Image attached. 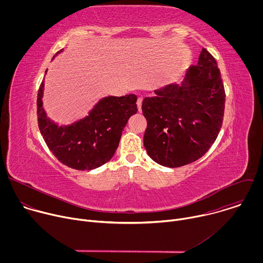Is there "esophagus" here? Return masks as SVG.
Masks as SVG:
<instances>
[{
  "instance_id": "1",
  "label": "esophagus",
  "mask_w": 263,
  "mask_h": 263,
  "mask_svg": "<svg viewBox=\"0 0 263 263\" xmlns=\"http://www.w3.org/2000/svg\"><path fill=\"white\" fill-rule=\"evenodd\" d=\"M136 104H137V107H138V111H141V104H142V98H141V97H139V98L137 99Z\"/></svg>"
}]
</instances>
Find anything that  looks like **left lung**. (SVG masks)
I'll return each instance as SVG.
<instances>
[{
	"instance_id": "obj_1",
	"label": "left lung",
	"mask_w": 263,
	"mask_h": 263,
	"mask_svg": "<svg viewBox=\"0 0 263 263\" xmlns=\"http://www.w3.org/2000/svg\"><path fill=\"white\" fill-rule=\"evenodd\" d=\"M142 101L147 155L166 167L201 158L215 141L224 111L223 83L215 58L202 49L182 85L170 84Z\"/></svg>"
}]
</instances>
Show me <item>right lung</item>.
<instances>
[{"label":"right lung","mask_w":263,"mask_h":263,"mask_svg":"<svg viewBox=\"0 0 263 263\" xmlns=\"http://www.w3.org/2000/svg\"><path fill=\"white\" fill-rule=\"evenodd\" d=\"M43 88L44 82L37 93V121L53 155L64 165L78 171L93 170L108 162L117 151L129 118L137 112V97L104 98L86 118L58 127L46 116Z\"/></svg>","instance_id":"add662e5"}]
</instances>
